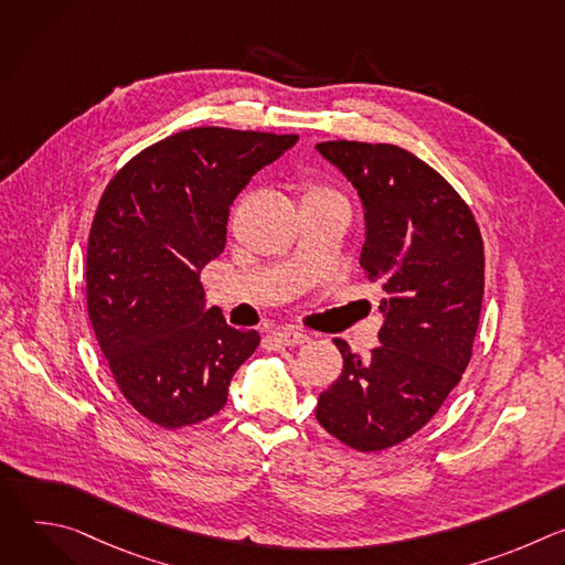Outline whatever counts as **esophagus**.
Segmentation results:
<instances>
[{"mask_svg": "<svg viewBox=\"0 0 565 565\" xmlns=\"http://www.w3.org/2000/svg\"><path fill=\"white\" fill-rule=\"evenodd\" d=\"M275 338H277L281 344H286V347H301V344L310 342V335L303 333V331H299V329H281V331L275 333Z\"/></svg>", "mask_w": 565, "mask_h": 565, "instance_id": "1", "label": "esophagus"}]
</instances>
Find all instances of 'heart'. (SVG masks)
Segmentation results:
<instances>
[{
  "label": "heart",
  "mask_w": 565,
  "mask_h": 565,
  "mask_svg": "<svg viewBox=\"0 0 565 565\" xmlns=\"http://www.w3.org/2000/svg\"><path fill=\"white\" fill-rule=\"evenodd\" d=\"M310 194H324V192H321V190H312Z\"/></svg>",
  "instance_id": "1"
}]
</instances>
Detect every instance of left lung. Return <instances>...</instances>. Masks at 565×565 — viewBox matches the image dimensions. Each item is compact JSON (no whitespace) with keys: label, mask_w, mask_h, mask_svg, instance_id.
Wrapping results in <instances>:
<instances>
[{"label":"left lung","mask_w":565,"mask_h":565,"mask_svg":"<svg viewBox=\"0 0 565 565\" xmlns=\"http://www.w3.org/2000/svg\"><path fill=\"white\" fill-rule=\"evenodd\" d=\"M364 207V277L380 284V347L369 358L335 340L342 375L319 395L317 423L358 451L393 447L423 429L460 382L478 329L486 255L456 190L395 145L315 147Z\"/></svg>","instance_id":"8db88e82"}]
</instances>
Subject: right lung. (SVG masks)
I'll use <instances>...</instances> for the list:
<instances>
[{"instance_id": "add662e5", "label": "right lung", "mask_w": 565, "mask_h": 565, "mask_svg": "<svg viewBox=\"0 0 565 565\" xmlns=\"http://www.w3.org/2000/svg\"><path fill=\"white\" fill-rule=\"evenodd\" d=\"M299 136L196 127L160 140L107 185L89 234L87 306L129 405L179 429L218 414L257 331L207 308L201 270L225 248L230 205Z\"/></svg>"}]
</instances>
